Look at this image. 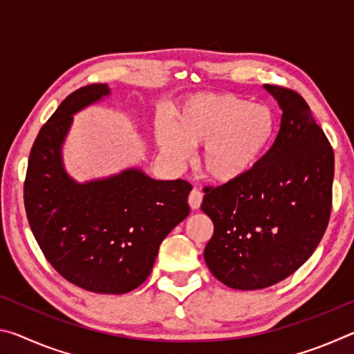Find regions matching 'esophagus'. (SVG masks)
Instances as JSON below:
<instances>
[{
    "label": "esophagus",
    "instance_id": "34e87169",
    "mask_svg": "<svg viewBox=\"0 0 354 354\" xmlns=\"http://www.w3.org/2000/svg\"><path fill=\"white\" fill-rule=\"evenodd\" d=\"M201 201H203V194H201V192L198 189L192 190L190 195H189V206L192 209H200Z\"/></svg>",
    "mask_w": 354,
    "mask_h": 354
}]
</instances>
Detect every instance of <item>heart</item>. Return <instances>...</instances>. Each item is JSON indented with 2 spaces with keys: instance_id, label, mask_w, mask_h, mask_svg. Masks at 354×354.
I'll list each match as a JSON object with an SVG mask.
<instances>
[{
  "instance_id": "b5f03b06",
  "label": "heart",
  "mask_w": 354,
  "mask_h": 354,
  "mask_svg": "<svg viewBox=\"0 0 354 354\" xmlns=\"http://www.w3.org/2000/svg\"><path fill=\"white\" fill-rule=\"evenodd\" d=\"M277 118L267 104L227 93H203L179 107L173 124L159 123L156 140L171 162L203 145L200 165L209 181L232 184L248 176L270 148Z\"/></svg>"
}]
</instances>
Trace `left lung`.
<instances>
[{
	"instance_id": "1",
	"label": "left lung",
	"mask_w": 354,
	"mask_h": 354,
	"mask_svg": "<svg viewBox=\"0 0 354 354\" xmlns=\"http://www.w3.org/2000/svg\"><path fill=\"white\" fill-rule=\"evenodd\" d=\"M263 88L283 111L274 143L248 176L206 187L201 203L214 223L206 266L237 290L266 289L298 270L331 214L334 153L325 133L297 92Z\"/></svg>"
}]
</instances>
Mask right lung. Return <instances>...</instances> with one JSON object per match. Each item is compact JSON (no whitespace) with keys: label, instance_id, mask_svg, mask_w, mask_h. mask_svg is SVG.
<instances>
[{"label":"right lung","instance_id":"add662e5","mask_svg":"<svg viewBox=\"0 0 354 354\" xmlns=\"http://www.w3.org/2000/svg\"><path fill=\"white\" fill-rule=\"evenodd\" d=\"M107 84L68 95L29 154L25 207L48 262L81 289L122 295L151 273L160 243L187 217L192 185L160 181L140 167L80 183L64 165L73 115L111 97Z\"/></svg>","mask_w":354,"mask_h":354}]
</instances>
